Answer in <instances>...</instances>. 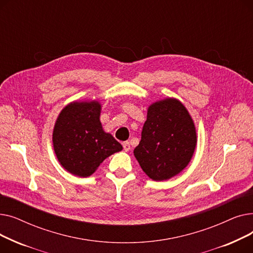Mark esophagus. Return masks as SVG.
Instances as JSON below:
<instances>
[{
    "label": "esophagus",
    "instance_id": "1",
    "mask_svg": "<svg viewBox=\"0 0 253 253\" xmlns=\"http://www.w3.org/2000/svg\"><path fill=\"white\" fill-rule=\"evenodd\" d=\"M123 149L125 152H128L130 150V142L129 141H124L123 142Z\"/></svg>",
    "mask_w": 253,
    "mask_h": 253
}]
</instances>
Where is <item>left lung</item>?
Instances as JSON below:
<instances>
[{"label": "left lung", "instance_id": "8db88e82", "mask_svg": "<svg viewBox=\"0 0 253 253\" xmlns=\"http://www.w3.org/2000/svg\"><path fill=\"white\" fill-rule=\"evenodd\" d=\"M196 143V128L188 110L179 100L166 98L149 106L141 140L133 153L144 173L162 181L187 167Z\"/></svg>", "mask_w": 253, "mask_h": 253}]
</instances>
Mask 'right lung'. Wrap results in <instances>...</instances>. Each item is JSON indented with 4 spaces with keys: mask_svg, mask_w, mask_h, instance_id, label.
I'll return each mask as SVG.
<instances>
[{
    "mask_svg": "<svg viewBox=\"0 0 253 253\" xmlns=\"http://www.w3.org/2000/svg\"><path fill=\"white\" fill-rule=\"evenodd\" d=\"M98 101L72 102L59 114L53 130V148L70 173L87 177L104 159L122 151V145L103 131Z\"/></svg>",
    "mask_w": 253,
    "mask_h": 253,
    "instance_id": "obj_1",
    "label": "right lung"
}]
</instances>
